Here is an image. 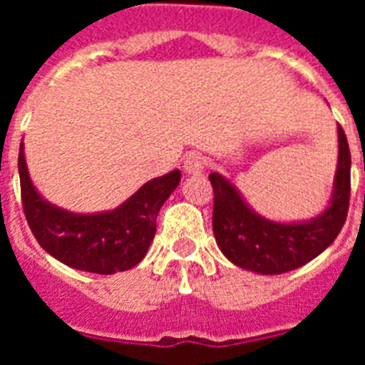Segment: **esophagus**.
<instances>
[{
	"instance_id": "esophagus-1",
	"label": "esophagus",
	"mask_w": 365,
	"mask_h": 365,
	"mask_svg": "<svg viewBox=\"0 0 365 365\" xmlns=\"http://www.w3.org/2000/svg\"><path fill=\"white\" fill-rule=\"evenodd\" d=\"M185 172L186 173H201L205 170V157L199 151H190L185 157Z\"/></svg>"
}]
</instances>
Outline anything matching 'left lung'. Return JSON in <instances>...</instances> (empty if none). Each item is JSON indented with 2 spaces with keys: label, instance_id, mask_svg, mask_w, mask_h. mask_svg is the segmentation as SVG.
<instances>
[{
  "label": "left lung",
  "instance_id": "1",
  "mask_svg": "<svg viewBox=\"0 0 365 365\" xmlns=\"http://www.w3.org/2000/svg\"><path fill=\"white\" fill-rule=\"evenodd\" d=\"M208 179L214 188L212 227L221 252L241 269L283 274L314 259L340 234L349 210V144L338 124V166L331 205L307 222L269 221L250 210L225 177L210 173Z\"/></svg>",
  "mask_w": 365,
  "mask_h": 365
}]
</instances>
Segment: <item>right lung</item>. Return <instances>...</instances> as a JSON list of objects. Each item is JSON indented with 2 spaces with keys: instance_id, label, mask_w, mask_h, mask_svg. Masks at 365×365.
Returning <instances> with one entry per match:
<instances>
[{
  "instance_id": "add662e5",
  "label": "right lung",
  "mask_w": 365,
  "mask_h": 365,
  "mask_svg": "<svg viewBox=\"0 0 365 365\" xmlns=\"http://www.w3.org/2000/svg\"><path fill=\"white\" fill-rule=\"evenodd\" d=\"M21 202L32 234L45 252L73 269L115 274L143 261L157 230V214L180 182V172L148 180L118 208L73 214L45 201L27 172L24 143L18 157Z\"/></svg>"
}]
</instances>
